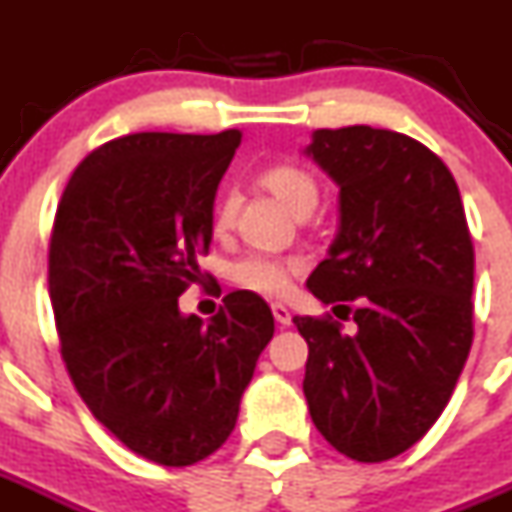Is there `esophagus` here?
I'll list each match as a JSON object with an SVG mask.
<instances>
[{
	"label": "esophagus",
	"mask_w": 512,
	"mask_h": 512,
	"mask_svg": "<svg viewBox=\"0 0 512 512\" xmlns=\"http://www.w3.org/2000/svg\"><path fill=\"white\" fill-rule=\"evenodd\" d=\"M270 309H273V317H276L278 325H283V328H286V325H291V312L283 307V304H273Z\"/></svg>",
	"instance_id": "obj_1"
}]
</instances>
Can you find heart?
<instances>
[{
  "mask_svg": "<svg viewBox=\"0 0 512 512\" xmlns=\"http://www.w3.org/2000/svg\"><path fill=\"white\" fill-rule=\"evenodd\" d=\"M260 184L273 197H278L291 213L296 216H309V210L317 205L320 187L317 179L302 166L294 163H276L260 174ZM234 223V200L223 197L213 213V231L218 236L226 234ZM299 270V263L283 260V257L270 255H244L229 265V281L249 294L260 296H281L289 289L291 276Z\"/></svg>",
  "mask_w": 512,
  "mask_h": 512,
  "instance_id": "obj_1",
  "label": "heart"
}]
</instances>
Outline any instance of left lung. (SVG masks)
<instances>
[{
  "label": "left lung",
  "mask_w": 512,
  "mask_h": 512,
  "mask_svg": "<svg viewBox=\"0 0 512 512\" xmlns=\"http://www.w3.org/2000/svg\"><path fill=\"white\" fill-rule=\"evenodd\" d=\"M304 153L341 187V226L307 289L343 312L354 302L356 322L341 333L330 315L294 317L309 416L338 453L388 461L437 422L474 341L461 192L427 145L393 130H317Z\"/></svg>",
  "instance_id": "left-lung-1"
}]
</instances>
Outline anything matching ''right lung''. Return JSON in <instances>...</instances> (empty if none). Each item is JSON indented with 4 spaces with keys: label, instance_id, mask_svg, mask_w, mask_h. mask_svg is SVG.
Returning <instances> with one entry per match:
<instances>
[{
    "label": "right lung",
    "instance_id": "1",
    "mask_svg": "<svg viewBox=\"0 0 512 512\" xmlns=\"http://www.w3.org/2000/svg\"><path fill=\"white\" fill-rule=\"evenodd\" d=\"M242 132H137L83 158L59 200L49 296L77 393L111 435L161 466L221 448L273 338L263 296L234 291L205 325L179 312L200 283L213 200Z\"/></svg>",
    "mask_w": 512,
    "mask_h": 512
}]
</instances>
